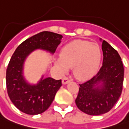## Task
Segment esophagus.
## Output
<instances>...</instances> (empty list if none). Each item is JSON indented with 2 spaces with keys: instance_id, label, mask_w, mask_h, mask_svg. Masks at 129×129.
<instances>
[{
  "instance_id": "esophagus-1",
  "label": "esophagus",
  "mask_w": 129,
  "mask_h": 129,
  "mask_svg": "<svg viewBox=\"0 0 129 129\" xmlns=\"http://www.w3.org/2000/svg\"><path fill=\"white\" fill-rule=\"evenodd\" d=\"M70 81V80L68 78V77H64L63 79H62V84H64V85H65V84H67L68 82Z\"/></svg>"
}]
</instances>
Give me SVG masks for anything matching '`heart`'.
<instances>
[{
    "label": "heart",
    "instance_id": "heart-1",
    "mask_svg": "<svg viewBox=\"0 0 129 129\" xmlns=\"http://www.w3.org/2000/svg\"><path fill=\"white\" fill-rule=\"evenodd\" d=\"M101 59L100 47L88 41L77 40L63 47L60 58L54 62L61 73L73 67V74L79 80H87L92 77L98 70Z\"/></svg>",
    "mask_w": 129,
    "mask_h": 129
}]
</instances>
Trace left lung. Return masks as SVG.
<instances>
[{"label":"left lung","mask_w":129,"mask_h":129,"mask_svg":"<svg viewBox=\"0 0 129 129\" xmlns=\"http://www.w3.org/2000/svg\"><path fill=\"white\" fill-rule=\"evenodd\" d=\"M102 67L90 80L79 85L75 100L81 111L92 116L109 111L118 101L123 89L124 69L121 58L105 40L102 42Z\"/></svg>","instance_id":"1"}]
</instances>
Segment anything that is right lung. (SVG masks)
I'll return each mask as SVG.
<instances>
[{"label":"right lung","instance_id":"right-lung-1","mask_svg":"<svg viewBox=\"0 0 129 129\" xmlns=\"http://www.w3.org/2000/svg\"><path fill=\"white\" fill-rule=\"evenodd\" d=\"M62 36L50 31H42L25 40L14 52L6 70L8 95L14 106L23 113L37 115L50 106L62 80L52 77L41 78L37 85L28 83L23 76V63L36 49L54 54L61 43Z\"/></svg>","mask_w":129,"mask_h":129}]
</instances>
